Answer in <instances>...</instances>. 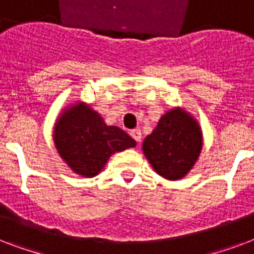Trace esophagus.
Listing matches in <instances>:
<instances>
[{
    "instance_id": "obj_1",
    "label": "esophagus",
    "mask_w": 254,
    "mask_h": 254,
    "mask_svg": "<svg viewBox=\"0 0 254 254\" xmlns=\"http://www.w3.org/2000/svg\"><path fill=\"white\" fill-rule=\"evenodd\" d=\"M129 135H131V137H132L133 140L136 141V143H139V141H140L141 132H140V129H139V128L131 129V132H129Z\"/></svg>"
}]
</instances>
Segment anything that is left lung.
I'll list each match as a JSON object with an SVG mask.
<instances>
[{
  "instance_id": "1",
  "label": "left lung",
  "mask_w": 254,
  "mask_h": 254,
  "mask_svg": "<svg viewBox=\"0 0 254 254\" xmlns=\"http://www.w3.org/2000/svg\"><path fill=\"white\" fill-rule=\"evenodd\" d=\"M202 147L201 129L180 109L163 115L156 128L143 141V152L160 176L178 180L188 174Z\"/></svg>"
}]
</instances>
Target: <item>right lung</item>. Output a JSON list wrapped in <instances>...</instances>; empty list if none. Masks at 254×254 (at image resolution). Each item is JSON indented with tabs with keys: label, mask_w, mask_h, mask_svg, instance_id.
<instances>
[{
	"label": "right lung",
	"mask_w": 254,
	"mask_h": 254,
	"mask_svg": "<svg viewBox=\"0 0 254 254\" xmlns=\"http://www.w3.org/2000/svg\"><path fill=\"white\" fill-rule=\"evenodd\" d=\"M54 143L66 164L84 178L99 174L113 154L136 145L128 133L106 125L84 103L62 114L54 127Z\"/></svg>",
	"instance_id": "add662e5"
}]
</instances>
